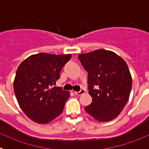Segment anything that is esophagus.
Segmentation results:
<instances>
[{
  "mask_svg": "<svg viewBox=\"0 0 149 149\" xmlns=\"http://www.w3.org/2000/svg\"><path fill=\"white\" fill-rule=\"evenodd\" d=\"M86 93V90L85 89H81V91H79V92H74V93H75L76 95H81L84 94V93Z\"/></svg>",
  "mask_w": 149,
  "mask_h": 149,
  "instance_id": "obj_1",
  "label": "esophagus"
}]
</instances>
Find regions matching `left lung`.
<instances>
[{
	"label": "left lung",
	"instance_id": "8db88e82",
	"mask_svg": "<svg viewBox=\"0 0 149 149\" xmlns=\"http://www.w3.org/2000/svg\"><path fill=\"white\" fill-rule=\"evenodd\" d=\"M78 59L88 72V89L93 101L85 110L99 122L116 119L129 99L132 77L127 63L116 54L98 49L81 54Z\"/></svg>",
	"mask_w": 149,
	"mask_h": 149
}]
</instances>
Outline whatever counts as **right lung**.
Listing matches in <instances>:
<instances>
[{
    "label": "right lung",
    "instance_id": "right-lung-1",
    "mask_svg": "<svg viewBox=\"0 0 149 149\" xmlns=\"http://www.w3.org/2000/svg\"><path fill=\"white\" fill-rule=\"evenodd\" d=\"M72 54L39 53L27 57L15 74L13 87L21 109L39 124L51 122L63 112L70 93L54 86Z\"/></svg>",
    "mask_w": 149,
    "mask_h": 149
}]
</instances>
